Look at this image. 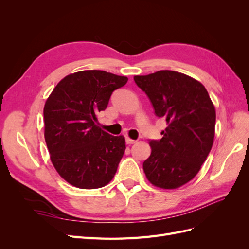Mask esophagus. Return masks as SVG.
<instances>
[{
  "label": "esophagus",
  "instance_id": "1",
  "mask_svg": "<svg viewBox=\"0 0 249 249\" xmlns=\"http://www.w3.org/2000/svg\"><path fill=\"white\" fill-rule=\"evenodd\" d=\"M125 142H126V144H134V143L136 142V140H134V139H131V138H129V137H126V138H125Z\"/></svg>",
  "mask_w": 249,
  "mask_h": 249
}]
</instances>
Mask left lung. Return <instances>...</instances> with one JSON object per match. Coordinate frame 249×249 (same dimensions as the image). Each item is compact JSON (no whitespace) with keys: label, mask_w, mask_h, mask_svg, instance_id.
<instances>
[{"label":"left lung","mask_w":249,"mask_h":249,"mask_svg":"<svg viewBox=\"0 0 249 249\" xmlns=\"http://www.w3.org/2000/svg\"><path fill=\"white\" fill-rule=\"evenodd\" d=\"M134 80L167 123L160 140H149L143 170L153 185L176 189L197 175L212 148L215 107L205 86L187 74L159 71Z\"/></svg>","instance_id":"1"}]
</instances>
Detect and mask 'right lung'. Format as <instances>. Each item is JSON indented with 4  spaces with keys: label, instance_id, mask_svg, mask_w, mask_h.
Wrapping results in <instances>:
<instances>
[{
    "label": "right lung",
    "instance_id": "obj_1",
    "mask_svg": "<svg viewBox=\"0 0 249 249\" xmlns=\"http://www.w3.org/2000/svg\"><path fill=\"white\" fill-rule=\"evenodd\" d=\"M126 82V77L104 71H82L60 81L47 100L44 139L53 165L71 185L96 189L114 178L125 140L96 125V113Z\"/></svg>",
    "mask_w": 249,
    "mask_h": 249
}]
</instances>
